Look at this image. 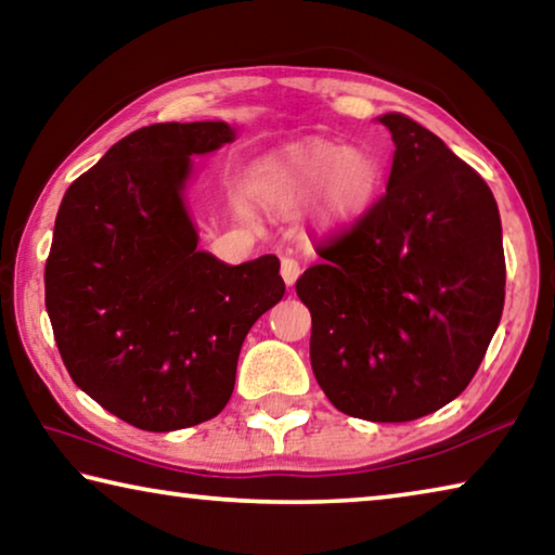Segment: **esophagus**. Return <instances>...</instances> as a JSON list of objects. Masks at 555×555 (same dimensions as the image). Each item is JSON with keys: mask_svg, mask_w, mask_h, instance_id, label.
Returning <instances> with one entry per match:
<instances>
[{"mask_svg": "<svg viewBox=\"0 0 555 555\" xmlns=\"http://www.w3.org/2000/svg\"><path fill=\"white\" fill-rule=\"evenodd\" d=\"M281 276H284L286 286H294L296 281H298V276H300L298 259H294V257H284V259H281Z\"/></svg>", "mask_w": 555, "mask_h": 555, "instance_id": "1", "label": "esophagus"}]
</instances>
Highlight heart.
Segmentation results:
<instances>
[{
  "label": "heart",
  "mask_w": 555,
  "mask_h": 555,
  "mask_svg": "<svg viewBox=\"0 0 555 555\" xmlns=\"http://www.w3.org/2000/svg\"><path fill=\"white\" fill-rule=\"evenodd\" d=\"M257 191L279 208H304L318 195L327 222H352L370 208L382 185V166L362 149L306 139L271 154L251 173Z\"/></svg>",
  "instance_id": "1"
}]
</instances>
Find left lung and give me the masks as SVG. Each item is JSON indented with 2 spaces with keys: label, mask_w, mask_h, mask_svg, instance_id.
<instances>
[{
  "label": "left lung",
  "mask_w": 555,
  "mask_h": 555,
  "mask_svg": "<svg viewBox=\"0 0 555 555\" xmlns=\"http://www.w3.org/2000/svg\"><path fill=\"white\" fill-rule=\"evenodd\" d=\"M397 146L387 193L318 244L296 294L311 367L337 411L401 424L475 377L504 308L502 222L482 176L418 121L379 117Z\"/></svg>",
  "instance_id": "8db88e82"
}]
</instances>
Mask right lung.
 I'll return each instance as SVG.
<instances>
[{
    "mask_svg": "<svg viewBox=\"0 0 555 555\" xmlns=\"http://www.w3.org/2000/svg\"><path fill=\"white\" fill-rule=\"evenodd\" d=\"M224 121L131 131L65 191L46 259V311L73 382L127 424L166 434L224 409L249 327L284 298L279 259L230 267L198 249L191 156Z\"/></svg>",
    "mask_w": 555,
    "mask_h": 555,
    "instance_id": "right-lung-1",
    "label": "right lung"
}]
</instances>
